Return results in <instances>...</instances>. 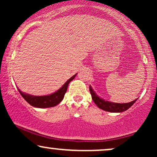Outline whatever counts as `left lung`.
<instances>
[{
  "label": "left lung",
  "mask_w": 157,
  "mask_h": 157,
  "mask_svg": "<svg viewBox=\"0 0 157 157\" xmlns=\"http://www.w3.org/2000/svg\"><path fill=\"white\" fill-rule=\"evenodd\" d=\"M89 90L90 93H91V97H92V100L94 102V103L96 104L100 109H102L106 111H109V112H123V111L128 109L131 106H132L133 104H134L136 100H135L134 101L128 102V103H115V102L105 101L103 99L100 98V97L94 92V91L92 89L91 86H89Z\"/></svg>",
  "instance_id": "1"
}]
</instances>
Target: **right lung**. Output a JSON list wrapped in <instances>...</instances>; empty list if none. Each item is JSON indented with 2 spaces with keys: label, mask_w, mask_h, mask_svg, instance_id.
<instances>
[{
  "label": "right lung",
  "mask_w": 157,
  "mask_h": 157,
  "mask_svg": "<svg viewBox=\"0 0 157 157\" xmlns=\"http://www.w3.org/2000/svg\"><path fill=\"white\" fill-rule=\"evenodd\" d=\"M76 75L77 74H75L69 80H68L65 82V84L60 89L57 90L55 93L49 95H46V96H32V95L27 94L22 92L18 88H17V89H18L21 96L25 99V100L31 105L34 106V107L40 108V109L54 107V106L58 105L62 101L64 97L65 94H66V91H67L68 84H69V82L71 80H73L75 79Z\"/></svg>",
  "instance_id": "obj_1"
}]
</instances>
